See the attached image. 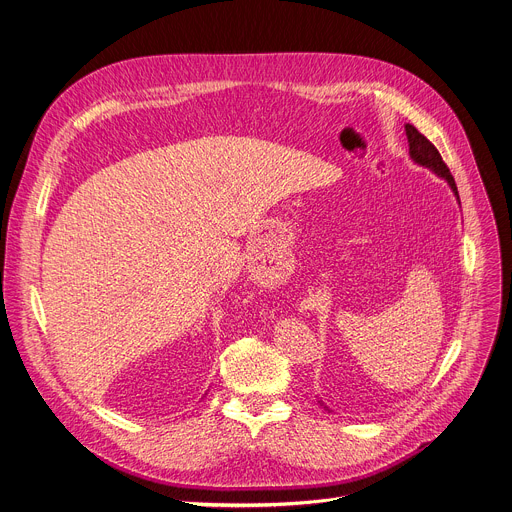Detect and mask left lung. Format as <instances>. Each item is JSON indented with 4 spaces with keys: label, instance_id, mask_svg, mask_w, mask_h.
<instances>
[{
    "label": "left lung",
    "instance_id": "8db88e82",
    "mask_svg": "<svg viewBox=\"0 0 512 512\" xmlns=\"http://www.w3.org/2000/svg\"><path fill=\"white\" fill-rule=\"evenodd\" d=\"M406 138H408V153H410V159L418 165L423 167H429L433 173H437L441 179H445L449 183V188L453 190L457 202H459V194H457V185H455V179L449 171V167L443 163L439 151L435 149V145L429 141V138L425 134L418 132L412 124H406Z\"/></svg>",
    "mask_w": 512,
    "mask_h": 512
}]
</instances>
